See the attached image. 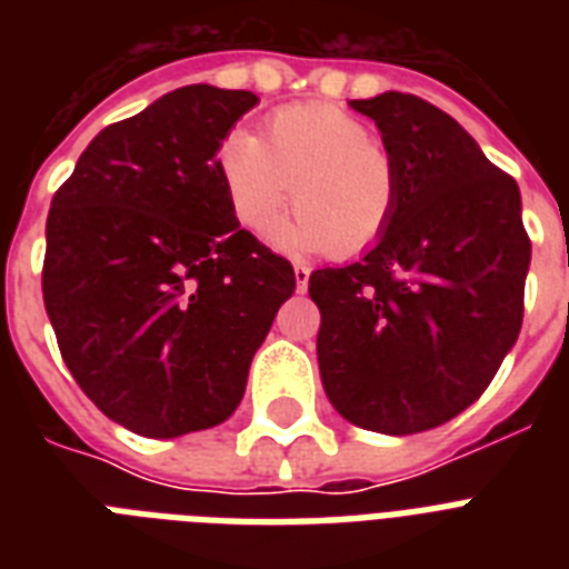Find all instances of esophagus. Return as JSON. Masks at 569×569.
I'll return each mask as SVG.
<instances>
[{"instance_id":"esophagus-1","label":"esophagus","mask_w":569,"mask_h":569,"mask_svg":"<svg viewBox=\"0 0 569 569\" xmlns=\"http://www.w3.org/2000/svg\"><path fill=\"white\" fill-rule=\"evenodd\" d=\"M295 286H298V292H307V286H310V268L295 266Z\"/></svg>"}]
</instances>
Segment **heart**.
I'll return each mask as SVG.
<instances>
[{
    "label": "heart",
    "mask_w": 569,
    "mask_h": 569,
    "mask_svg": "<svg viewBox=\"0 0 569 569\" xmlns=\"http://www.w3.org/2000/svg\"><path fill=\"white\" fill-rule=\"evenodd\" d=\"M214 168L232 218L262 232L283 203H298L271 239L289 253H360L383 236L398 206V171L372 129L328 102L277 109L262 138L232 129Z\"/></svg>",
    "instance_id": "heart-1"
}]
</instances>
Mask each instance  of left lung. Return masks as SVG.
Returning a JSON list of instances; mask_svg holds the SVG:
<instances>
[{
  "label": "left lung",
  "mask_w": 569,
  "mask_h": 569,
  "mask_svg": "<svg viewBox=\"0 0 569 569\" xmlns=\"http://www.w3.org/2000/svg\"><path fill=\"white\" fill-rule=\"evenodd\" d=\"M398 171L369 253L310 274L321 383L366 431L419 433L467 410L522 328L531 262L520 189L458 120L413 93L351 100Z\"/></svg>",
  "instance_id": "obj_1"
}]
</instances>
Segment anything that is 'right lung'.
I'll return each instance as SVG.
<instances>
[{
    "label": "right lung",
    "mask_w": 569,
    "mask_h": 569,
    "mask_svg": "<svg viewBox=\"0 0 569 569\" xmlns=\"http://www.w3.org/2000/svg\"><path fill=\"white\" fill-rule=\"evenodd\" d=\"M257 93L186 84L84 147L47 218L43 303L82 392L141 437L221 425L295 292L214 153Z\"/></svg>",
    "instance_id": "obj_1"
}]
</instances>
